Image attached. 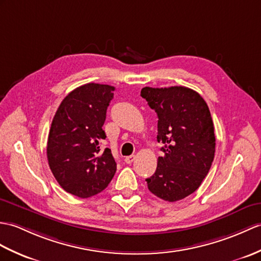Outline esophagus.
Wrapping results in <instances>:
<instances>
[{"label":"esophagus","mask_w":261,"mask_h":261,"mask_svg":"<svg viewBox=\"0 0 261 261\" xmlns=\"http://www.w3.org/2000/svg\"><path fill=\"white\" fill-rule=\"evenodd\" d=\"M135 159H136V155H128L124 158V161L126 163H132L133 161H135Z\"/></svg>","instance_id":"1"}]
</instances>
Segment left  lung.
Returning a JSON list of instances; mask_svg holds the SVG:
<instances>
[{
  "label": "left lung",
  "instance_id": "obj_1",
  "mask_svg": "<svg viewBox=\"0 0 261 261\" xmlns=\"http://www.w3.org/2000/svg\"><path fill=\"white\" fill-rule=\"evenodd\" d=\"M141 96L158 114L156 140L165 144L155 172L145 181L154 196L178 201L198 189L213 165L216 138L209 108L186 87H145Z\"/></svg>",
  "mask_w": 261,
  "mask_h": 261
}]
</instances>
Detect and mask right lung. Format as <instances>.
I'll return each mask as SVG.
<instances>
[{
	"instance_id": "obj_1",
	"label": "right lung",
	"mask_w": 261,
	"mask_h": 261,
	"mask_svg": "<svg viewBox=\"0 0 261 261\" xmlns=\"http://www.w3.org/2000/svg\"><path fill=\"white\" fill-rule=\"evenodd\" d=\"M114 88L88 83L65 96L53 118L47 138L48 166L63 189L79 198L105 190L117 171L111 150L101 151L107 138L102 126Z\"/></svg>"
}]
</instances>
